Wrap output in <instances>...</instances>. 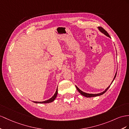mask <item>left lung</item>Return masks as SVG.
Wrapping results in <instances>:
<instances>
[{
  "label": "left lung",
  "mask_w": 129,
  "mask_h": 129,
  "mask_svg": "<svg viewBox=\"0 0 129 129\" xmlns=\"http://www.w3.org/2000/svg\"><path fill=\"white\" fill-rule=\"evenodd\" d=\"M98 29H99V30H100L102 33H103L104 34H105V35H106L107 36H108V37L110 38V36L109 35L108 33L103 28H102V27H98ZM116 75H117V72H116V73H115V76H114V78H113V81H112V83H111V85L112 84V82H113V81L114 80V79H115V77H116ZM111 85H109V86H108L106 89L105 91H104L103 92H102V93H99V94H88V93H85V92H83V91H82V90H81L80 89H79V88L76 86V87L77 89V90L78 91L79 93H80L81 95H83V96H85V97H87V98H91V97H94V96H100V95H102V94H104L105 93V92L106 91L108 90V89L110 87Z\"/></svg>",
  "instance_id": "1"
}]
</instances>
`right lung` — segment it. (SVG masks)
Instances as JSON below:
<instances>
[{
  "instance_id": "1",
  "label": "right lung",
  "mask_w": 129,
  "mask_h": 129,
  "mask_svg": "<svg viewBox=\"0 0 129 129\" xmlns=\"http://www.w3.org/2000/svg\"><path fill=\"white\" fill-rule=\"evenodd\" d=\"M57 94H58V87H57V90H56L55 93L54 94L53 96L51 98L48 99V100L44 101H41H41L40 102H39V101H33V102H35V103H36V104H48V103H50V102H53L55 100V99L56 98V97H57Z\"/></svg>"
}]
</instances>
